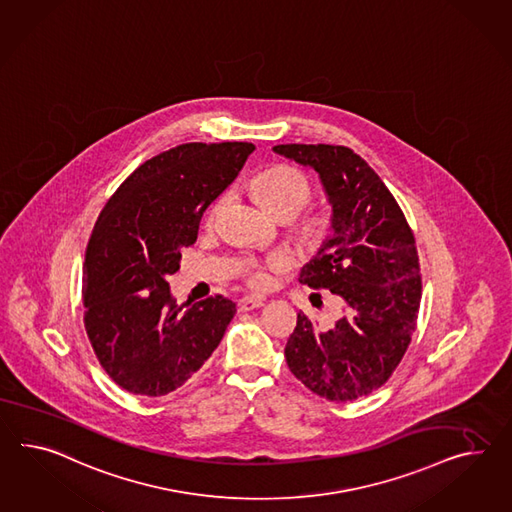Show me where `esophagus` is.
I'll list each match as a JSON object with an SVG mask.
<instances>
[{
    "mask_svg": "<svg viewBox=\"0 0 512 512\" xmlns=\"http://www.w3.org/2000/svg\"><path fill=\"white\" fill-rule=\"evenodd\" d=\"M262 297H254V295H249V297H243L241 301H239V310L241 312H250V310H254V308H260L263 306Z\"/></svg>",
    "mask_w": 512,
    "mask_h": 512,
    "instance_id": "1",
    "label": "esophagus"
}]
</instances>
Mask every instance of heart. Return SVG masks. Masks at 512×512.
<instances>
[{
  "instance_id": "obj_1",
  "label": "heart",
  "mask_w": 512,
  "mask_h": 512,
  "mask_svg": "<svg viewBox=\"0 0 512 512\" xmlns=\"http://www.w3.org/2000/svg\"><path fill=\"white\" fill-rule=\"evenodd\" d=\"M256 193L262 200L263 206L278 217H295L299 211L306 208V204L314 197V187L310 178L304 172L289 167L278 165L273 169L262 172L256 180ZM230 200V193H223L211 206L208 213V223H215L224 210V206ZM319 230L317 219H308L304 223V232L308 236H314ZM289 265V256L284 252H276L273 256L265 258L263 262H250L241 269L245 280L252 288H267L273 282V273L282 271Z\"/></svg>"
}]
</instances>
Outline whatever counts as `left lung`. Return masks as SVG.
<instances>
[{"instance_id": "8db88e82", "label": "left lung", "mask_w": 512, "mask_h": 512, "mask_svg": "<svg viewBox=\"0 0 512 512\" xmlns=\"http://www.w3.org/2000/svg\"><path fill=\"white\" fill-rule=\"evenodd\" d=\"M273 150L319 172L332 204L334 236L302 267L299 282L345 302V315L328 328L299 312L284 351L289 371L328 401L366 397L392 377L416 330L421 275L414 232L379 174L351 148Z\"/></svg>"}]
</instances>
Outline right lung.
I'll use <instances>...</instances> for the list:
<instances>
[{
	"label": "right lung",
	"instance_id": "obj_1",
	"mask_svg": "<svg viewBox=\"0 0 512 512\" xmlns=\"http://www.w3.org/2000/svg\"><path fill=\"white\" fill-rule=\"evenodd\" d=\"M252 143H185L145 161L107 200L83 262V323L100 366L126 392L161 397L191 379L236 314L223 295L171 297L167 275L202 213L234 182Z\"/></svg>",
	"mask_w": 512,
	"mask_h": 512
}]
</instances>
